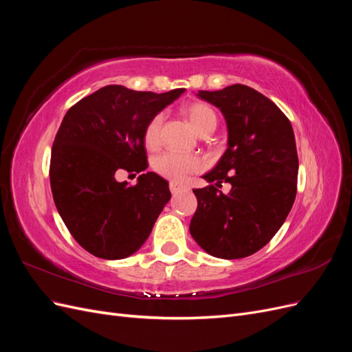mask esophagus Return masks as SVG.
<instances>
[{
  "label": "esophagus",
  "mask_w": 352,
  "mask_h": 352,
  "mask_svg": "<svg viewBox=\"0 0 352 352\" xmlns=\"http://www.w3.org/2000/svg\"><path fill=\"white\" fill-rule=\"evenodd\" d=\"M188 189L185 185L179 184V182H170V190H172V194H179L182 192V190Z\"/></svg>",
  "instance_id": "1"
}]
</instances>
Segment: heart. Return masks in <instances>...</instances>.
Wrapping results in <instances>:
<instances>
[{
    "label": "heart",
    "instance_id": "obj_1",
    "mask_svg": "<svg viewBox=\"0 0 352 352\" xmlns=\"http://www.w3.org/2000/svg\"><path fill=\"white\" fill-rule=\"evenodd\" d=\"M186 114L192 123L194 129L202 135L212 132L217 126V116L210 105L195 102L186 107ZM163 114L158 113L151 117V120L146 123L144 131V141L146 146L154 148L160 142V133H162ZM202 163L195 155L180 154L176 151H163L153 158V168L158 175L167 179H172L175 182H180L188 175L198 172Z\"/></svg>",
    "mask_w": 352,
    "mask_h": 352
}]
</instances>
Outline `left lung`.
Listing matches in <instances>:
<instances>
[{"mask_svg": "<svg viewBox=\"0 0 352 352\" xmlns=\"http://www.w3.org/2000/svg\"><path fill=\"white\" fill-rule=\"evenodd\" d=\"M226 120L228 148L204 177L232 185L225 196L214 185L194 189L198 208L189 232L212 257L236 260L261 250L276 235L296 195L298 154L291 122L247 85L198 91Z\"/></svg>", "mask_w": 352, "mask_h": 352, "instance_id": "1", "label": "left lung"}]
</instances>
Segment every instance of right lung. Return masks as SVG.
<instances>
[{"label": "right lung", "instance_id": "obj_1", "mask_svg": "<svg viewBox=\"0 0 352 352\" xmlns=\"http://www.w3.org/2000/svg\"><path fill=\"white\" fill-rule=\"evenodd\" d=\"M185 89L164 94L107 85L66 113L51 151L50 182L58 214L82 248L104 260L140 250L168 202V182L142 173L135 186L117 170L144 172V131Z\"/></svg>", "mask_w": 352, "mask_h": 352}]
</instances>
